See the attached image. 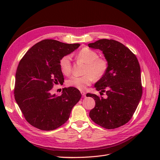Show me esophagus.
Instances as JSON below:
<instances>
[{"label": "esophagus", "mask_w": 160, "mask_h": 160, "mask_svg": "<svg viewBox=\"0 0 160 160\" xmlns=\"http://www.w3.org/2000/svg\"><path fill=\"white\" fill-rule=\"evenodd\" d=\"M81 95H82V96H83V98H85V97L86 96V93H85V92H84V91H81Z\"/></svg>", "instance_id": "34e87169"}]
</instances>
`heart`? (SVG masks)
<instances>
[{
	"instance_id": "obj_1",
	"label": "heart",
	"mask_w": 160,
	"mask_h": 160,
	"mask_svg": "<svg viewBox=\"0 0 160 160\" xmlns=\"http://www.w3.org/2000/svg\"><path fill=\"white\" fill-rule=\"evenodd\" d=\"M78 58L86 63L83 72L85 75L81 77L71 76L67 80V84L80 91H85L94 79L98 80L104 76L108 69V62L105 59L99 58L98 52L88 48L82 49L79 52ZM59 65L62 73L69 74L71 70V56L68 55L62 57Z\"/></svg>"
}]
</instances>
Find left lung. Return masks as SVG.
<instances>
[{"label":"left lung","mask_w":160,"mask_h":160,"mask_svg":"<svg viewBox=\"0 0 160 160\" xmlns=\"http://www.w3.org/2000/svg\"><path fill=\"white\" fill-rule=\"evenodd\" d=\"M88 46L101 50L108 61L105 74L95 84L96 90L101 91L100 93L106 92L108 98L87 94L95 101L89 117L104 128H118L132 118L142 98L141 70L138 60L128 47L115 40L103 38L89 43Z\"/></svg>","instance_id":"left-lung-1"}]
</instances>
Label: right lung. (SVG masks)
I'll return each instance as SVG.
<instances>
[{
    "instance_id": "add662e5",
    "label": "right lung",
    "mask_w": 160,
    "mask_h": 160,
    "mask_svg": "<svg viewBox=\"0 0 160 160\" xmlns=\"http://www.w3.org/2000/svg\"><path fill=\"white\" fill-rule=\"evenodd\" d=\"M79 46L45 39L33 45L19 62L14 99L26 120L35 128L51 131L61 126L80 100V91L72 87L64 88L60 96L51 94L53 85L64 82L61 59Z\"/></svg>"
}]
</instances>
